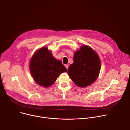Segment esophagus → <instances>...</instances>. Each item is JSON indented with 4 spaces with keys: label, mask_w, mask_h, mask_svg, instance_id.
Here are the masks:
<instances>
[{
    "label": "esophagus",
    "mask_w": 130,
    "mask_h": 130,
    "mask_svg": "<svg viewBox=\"0 0 130 130\" xmlns=\"http://www.w3.org/2000/svg\"><path fill=\"white\" fill-rule=\"evenodd\" d=\"M65 67L66 68V69H68V67H69V65H68V64H66V65H65Z\"/></svg>",
    "instance_id": "esophagus-1"
}]
</instances>
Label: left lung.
<instances>
[{"instance_id":"left-lung-1","label":"left lung","mask_w":130,"mask_h":130,"mask_svg":"<svg viewBox=\"0 0 130 130\" xmlns=\"http://www.w3.org/2000/svg\"><path fill=\"white\" fill-rule=\"evenodd\" d=\"M73 63L69 66L67 73L77 86L85 87L98 78L101 61L97 53L91 47L82 45L74 53Z\"/></svg>"}]
</instances>
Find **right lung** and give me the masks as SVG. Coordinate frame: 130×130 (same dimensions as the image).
Returning a JSON list of instances; mask_svg holds the SVG:
<instances>
[{"label": "right lung", "instance_id": "obj_1", "mask_svg": "<svg viewBox=\"0 0 130 130\" xmlns=\"http://www.w3.org/2000/svg\"><path fill=\"white\" fill-rule=\"evenodd\" d=\"M29 69L34 81L45 88L51 86L60 74L67 71L62 62L55 59L47 47L34 53L29 62Z\"/></svg>", "mask_w": 130, "mask_h": 130}]
</instances>
